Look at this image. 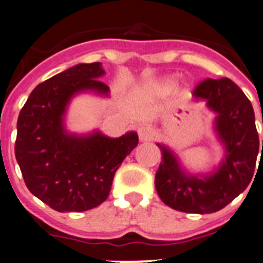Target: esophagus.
Returning a JSON list of instances; mask_svg holds the SVG:
<instances>
[{
  "label": "esophagus",
  "instance_id": "esophagus-1",
  "mask_svg": "<svg viewBox=\"0 0 263 263\" xmlns=\"http://www.w3.org/2000/svg\"><path fill=\"white\" fill-rule=\"evenodd\" d=\"M137 134H139V137L141 141H150L154 136V131L150 126H141L137 129Z\"/></svg>",
  "mask_w": 263,
  "mask_h": 263
}]
</instances>
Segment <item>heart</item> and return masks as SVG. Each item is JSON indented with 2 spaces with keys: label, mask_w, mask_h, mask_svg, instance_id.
<instances>
[{
  "label": "heart",
  "mask_w": 263,
  "mask_h": 263,
  "mask_svg": "<svg viewBox=\"0 0 263 263\" xmlns=\"http://www.w3.org/2000/svg\"><path fill=\"white\" fill-rule=\"evenodd\" d=\"M173 85V80L171 77H164L160 78V80L155 81V82L150 83L149 88H147V92L150 95H163V93L168 92L171 90Z\"/></svg>",
  "instance_id": "b5f03b06"
}]
</instances>
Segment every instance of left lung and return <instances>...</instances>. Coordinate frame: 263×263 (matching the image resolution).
Segmentation results:
<instances>
[{
  "label": "left lung",
  "instance_id": "obj_1",
  "mask_svg": "<svg viewBox=\"0 0 263 263\" xmlns=\"http://www.w3.org/2000/svg\"><path fill=\"white\" fill-rule=\"evenodd\" d=\"M193 96L216 114L213 129L223 147L222 160L210 173H190L175 152L158 142L162 162L155 189L168 207L204 215L222 210L246 190L256 168L259 139L253 106L231 80L208 78L196 86Z\"/></svg>",
  "mask_w": 263,
  "mask_h": 263
}]
</instances>
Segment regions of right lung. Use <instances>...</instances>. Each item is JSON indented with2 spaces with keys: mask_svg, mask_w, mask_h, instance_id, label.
I'll return each instance as SVG.
<instances>
[{
  "mask_svg": "<svg viewBox=\"0 0 263 263\" xmlns=\"http://www.w3.org/2000/svg\"><path fill=\"white\" fill-rule=\"evenodd\" d=\"M101 63L77 64L40 83L17 118L15 157L30 193L58 212H83L105 202L116 171L137 146L136 132H68L65 116L76 95L109 96Z\"/></svg>",
  "mask_w": 263,
  "mask_h": 263,
  "instance_id": "add662e5",
  "label": "right lung"
}]
</instances>
